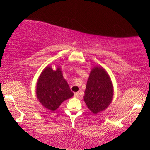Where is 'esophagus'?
I'll use <instances>...</instances> for the list:
<instances>
[{
	"instance_id": "1",
	"label": "esophagus",
	"mask_w": 150,
	"mask_h": 150,
	"mask_svg": "<svg viewBox=\"0 0 150 150\" xmlns=\"http://www.w3.org/2000/svg\"><path fill=\"white\" fill-rule=\"evenodd\" d=\"M74 97H76V98H78L79 97V92H75V94H74Z\"/></svg>"
}]
</instances>
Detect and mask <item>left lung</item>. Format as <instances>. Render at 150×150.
I'll list each match as a JSON object with an SVG mask.
<instances>
[{"mask_svg": "<svg viewBox=\"0 0 150 150\" xmlns=\"http://www.w3.org/2000/svg\"><path fill=\"white\" fill-rule=\"evenodd\" d=\"M113 97V86L104 68L96 67L89 74L84 100L89 109L97 113L108 107Z\"/></svg>", "mask_w": 150, "mask_h": 150, "instance_id": "left-lung-1", "label": "left lung"}]
</instances>
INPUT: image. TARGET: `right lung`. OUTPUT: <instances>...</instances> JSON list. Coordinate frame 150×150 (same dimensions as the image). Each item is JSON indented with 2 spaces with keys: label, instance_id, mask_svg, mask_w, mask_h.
<instances>
[{
  "label": "right lung",
  "instance_id": "obj_1",
  "mask_svg": "<svg viewBox=\"0 0 150 150\" xmlns=\"http://www.w3.org/2000/svg\"><path fill=\"white\" fill-rule=\"evenodd\" d=\"M36 92L41 104L52 111L57 109L63 101L73 96L61 68L53 70L50 66L46 67L39 76Z\"/></svg>",
  "mask_w": 150,
  "mask_h": 150
}]
</instances>
